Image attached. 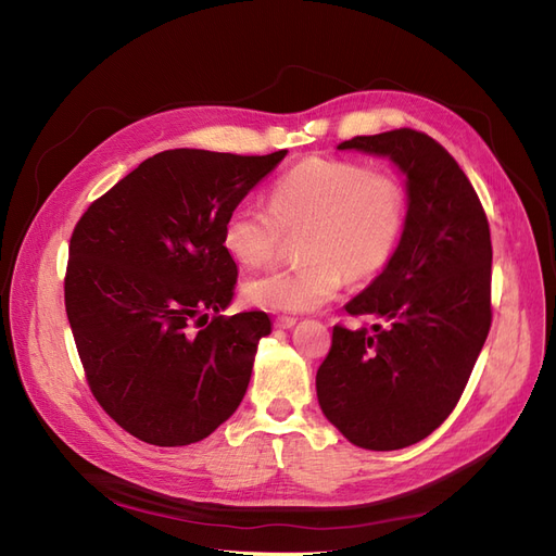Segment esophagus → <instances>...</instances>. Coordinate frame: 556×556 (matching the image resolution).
Here are the masks:
<instances>
[{"mask_svg":"<svg viewBox=\"0 0 556 556\" xmlns=\"http://www.w3.org/2000/svg\"><path fill=\"white\" fill-rule=\"evenodd\" d=\"M295 320H298L295 316H277V318H275V326H277V328H293Z\"/></svg>","mask_w":556,"mask_h":556,"instance_id":"esophagus-1","label":"esophagus"}]
</instances>
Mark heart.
Listing matches in <instances>:
<instances>
[{
	"mask_svg": "<svg viewBox=\"0 0 556 556\" xmlns=\"http://www.w3.org/2000/svg\"><path fill=\"white\" fill-rule=\"evenodd\" d=\"M406 226V189L395 173L344 159H307L273 187L270 205L240 201L222 242L242 265L270 261L283 236L298 238L302 263L249 277L244 302L307 312L332 300L346 277L371 279L395 256Z\"/></svg>",
	"mask_w": 556,
	"mask_h": 556,
	"instance_id": "heart-1",
	"label": "heart"
}]
</instances>
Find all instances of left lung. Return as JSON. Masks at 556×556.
<instances>
[{"label":"left lung","mask_w":556,"mask_h":556,"mask_svg":"<svg viewBox=\"0 0 556 556\" xmlns=\"http://www.w3.org/2000/svg\"><path fill=\"white\" fill-rule=\"evenodd\" d=\"M339 150L388 154L406 173L395 256L346 304L371 330L337 324L316 371L326 418L367 451L418 443L453 414L492 326V240L476 189L441 142L416 129L355 136Z\"/></svg>","instance_id":"left-lung-1"}]
</instances>
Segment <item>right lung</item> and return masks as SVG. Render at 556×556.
<instances>
[{
	"mask_svg": "<svg viewBox=\"0 0 556 556\" xmlns=\"http://www.w3.org/2000/svg\"><path fill=\"white\" fill-rule=\"evenodd\" d=\"M283 156L159 152L71 232L68 326L94 400L131 437L189 445L240 406L270 318L222 316L238 283L222 228Z\"/></svg>",
	"mask_w": 556,
	"mask_h": 556,
	"instance_id": "right-lung-1",
	"label": "right lung"
}]
</instances>
